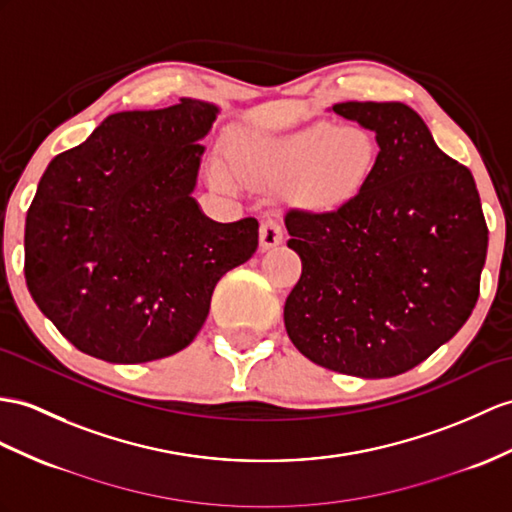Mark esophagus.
I'll list each match as a JSON object with an SVG mask.
<instances>
[{
  "label": "esophagus",
  "mask_w": 512,
  "mask_h": 512,
  "mask_svg": "<svg viewBox=\"0 0 512 512\" xmlns=\"http://www.w3.org/2000/svg\"><path fill=\"white\" fill-rule=\"evenodd\" d=\"M282 239H284V232L276 219H265L260 223V247L271 249L280 245Z\"/></svg>",
  "instance_id": "obj_1"
}]
</instances>
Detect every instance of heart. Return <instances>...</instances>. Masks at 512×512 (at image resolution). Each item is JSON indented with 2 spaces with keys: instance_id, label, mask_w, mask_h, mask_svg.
I'll list each match as a JSON object with an SVG mask.
<instances>
[{
  "instance_id": "b5f03b06",
  "label": "heart",
  "mask_w": 512,
  "mask_h": 512,
  "mask_svg": "<svg viewBox=\"0 0 512 512\" xmlns=\"http://www.w3.org/2000/svg\"><path fill=\"white\" fill-rule=\"evenodd\" d=\"M378 165V143L365 128L315 123L280 136H249L234 147L232 167L215 156L208 180L236 191L239 180L256 186H289L293 202L334 210L350 202Z\"/></svg>"
}]
</instances>
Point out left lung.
<instances>
[{"label":"left lung","mask_w":512,"mask_h":512,"mask_svg":"<svg viewBox=\"0 0 512 512\" xmlns=\"http://www.w3.org/2000/svg\"><path fill=\"white\" fill-rule=\"evenodd\" d=\"M330 110L376 134L378 165L332 213H286V245L302 258V276L286 297L284 326L321 367L400 376L450 341L478 302L489 247L480 195L410 106Z\"/></svg>","instance_id":"8db88e82"}]
</instances>
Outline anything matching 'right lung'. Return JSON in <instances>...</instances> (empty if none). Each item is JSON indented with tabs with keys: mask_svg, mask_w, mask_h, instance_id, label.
Masks as SVG:
<instances>
[{
	"mask_svg": "<svg viewBox=\"0 0 512 512\" xmlns=\"http://www.w3.org/2000/svg\"><path fill=\"white\" fill-rule=\"evenodd\" d=\"M219 106L182 97L106 117L49 162L26 215V284L80 352L149 363L202 330L221 276L258 247V221L219 223L193 197Z\"/></svg>",
	"mask_w": 512,
	"mask_h": 512,
	"instance_id": "right-lung-1",
	"label": "right lung"
}]
</instances>
